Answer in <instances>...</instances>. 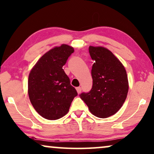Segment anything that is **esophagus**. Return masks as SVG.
<instances>
[{"label": "esophagus", "mask_w": 154, "mask_h": 154, "mask_svg": "<svg viewBox=\"0 0 154 154\" xmlns=\"http://www.w3.org/2000/svg\"><path fill=\"white\" fill-rule=\"evenodd\" d=\"M76 91L78 94H80L81 92V87H78V88H76Z\"/></svg>", "instance_id": "obj_1"}]
</instances>
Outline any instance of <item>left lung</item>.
Wrapping results in <instances>:
<instances>
[{
    "mask_svg": "<svg viewBox=\"0 0 154 154\" xmlns=\"http://www.w3.org/2000/svg\"><path fill=\"white\" fill-rule=\"evenodd\" d=\"M89 52L95 61L92 68V88L90 92L82 93L80 97L92 115L107 118L115 115L126 99L128 92L126 71L108 48L90 46Z\"/></svg>",
    "mask_w": 154,
    "mask_h": 154,
    "instance_id": "obj_1",
    "label": "left lung"
}]
</instances>
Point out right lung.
I'll return each mask as SVG.
<instances>
[{
    "label": "right lung",
    "mask_w": 154,
    "mask_h": 154,
    "mask_svg": "<svg viewBox=\"0 0 154 154\" xmlns=\"http://www.w3.org/2000/svg\"><path fill=\"white\" fill-rule=\"evenodd\" d=\"M73 51L67 44L55 46L40 57L29 73V99L35 110L46 119H58L67 114L78 94L62 69Z\"/></svg>",
    "instance_id": "right-lung-1"
}]
</instances>
